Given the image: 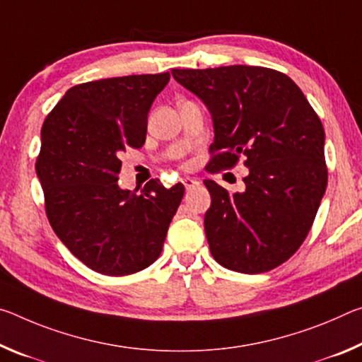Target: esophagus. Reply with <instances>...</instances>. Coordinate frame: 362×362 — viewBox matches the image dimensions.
I'll use <instances>...</instances> for the list:
<instances>
[{
    "label": "esophagus",
    "instance_id": "esophagus-1",
    "mask_svg": "<svg viewBox=\"0 0 362 362\" xmlns=\"http://www.w3.org/2000/svg\"><path fill=\"white\" fill-rule=\"evenodd\" d=\"M182 185H185V187H186V191H189V189H192V187H195L199 185V181L197 180H194V177H182Z\"/></svg>",
    "mask_w": 362,
    "mask_h": 362
}]
</instances>
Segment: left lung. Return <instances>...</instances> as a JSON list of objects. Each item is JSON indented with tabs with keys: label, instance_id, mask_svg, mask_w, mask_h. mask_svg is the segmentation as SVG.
Instances as JSON below:
<instances>
[{
	"label": "left lung",
	"instance_id": "obj_1",
	"mask_svg": "<svg viewBox=\"0 0 362 362\" xmlns=\"http://www.w3.org/2000/svg\"><path fill=\"white\" fill-rule=\"evenodd\" d=\"M171 75L211 114L206 170L234 168L240 156L248 168L240 194L204 181L211 195L204 224L213 258L245 274L277 268L303 244L327 186L321 120L277 70L229 65Z\"/></svg>",
	"mask_w": 362,
	"mask_h": 362
}]
</instances>
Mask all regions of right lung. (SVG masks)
Masks as SVG:
<instances>
[{
	"label": "right lung",
	"mask_w": 362,
	"mask_h": 362,
	"mask_svg": "<svg viewBox=\"0 0 362 362\" xmlns=\"http://www.w3.org/2000/svg\"><path fill=\"white\" fill-rule=\"evenodd\" d=\"M170 74L88 81L64 94L41 128L35 163L51 228L88 268L128 276L160 257L185 186H118L120 156L146 141L147 114Z\"/></svg>",
	"instance_id": "add662e5"
}]
</instances>
